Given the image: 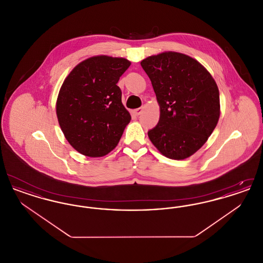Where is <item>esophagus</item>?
<instances>
[{"label": "esophagus", "instance_id": "obj_1", "mask_svg": "<svg viewBox=\"0 0 263 263\" xmlns=\"http://www.w3.org/2000/svg\"><path fill=\"white\" fill-rule=\"evenodd\" d=\"M143 110H144V107H139V108L134 109V110H133V113L138 116V115H140L141 113L143 112Z\"/></svg>", "mask_w": 263, "mask_h": 263}]
</instances>
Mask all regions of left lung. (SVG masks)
Instances as JSON below:
<instances>
[{
  "mask_svg": "<svg viewBox=\"0 0 263 263\" xmlns=\"http://www.w3.org/2000/svg\"><path fill=\"white\" fill-rule=\"evenodd\" d=\"M160 105L158 125L148 132L164 157L184 160L206 143L220 117L218 86L192 57L166 51L141 61Z\"/></svg>",
  "mask_w": 263,
  "mask_h": 263,
  "instance_id": "obj_1",
  "label": "left lung"
}]
</instances>
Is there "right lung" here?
Wrapping results in <instances>:
<instances>
[{
	"instance_id": "1",
	"label": "right lung",
	"mask_w": 263,
	"mask_h": 263,
	"mask_svg": "<svg viewBox=\"0 0 263 263\" xmlns=\"http://www.w3.org/2000/svg\"><path fill=\"white\" fill-rule=\"evenodd\" d=\"M130 65L125 58L93 56L64 80L56 114L64 136L80 154L100 158L117 146L131 120L117 83Z\"/></svg>"
}]
</instances>
